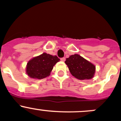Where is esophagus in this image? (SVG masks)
Returning a JSON list of instances; mask_svg holds the SVG:
<instances>
[{
  "instance_id": "obj_1",
  "label": "esophagus",
  "mask_w": 121,
  "mask_h": 121,
  "mask_svg": "<svg viewBox=\"0 0 121 121\" xmlns=\"http://www.w3.org/2000/svg\"><path fill=\"white\" fill-rule=\"evenodd\" d=\"M60 60L62 61V62H65V58H60Z\"/></svg>"
}]
</instances>
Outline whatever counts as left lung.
I'll return each instance as SVG.
<instances>
[{"instance_id":"8db88e82","label":"left lung","mask_w":121,"mask_h":121,"mask_svg":"<svg viewBox=\"0 0 121 121\" xmlns=\"http://www.w3.org/2000/svg\"><path fill=\"white\" fill-rule=\"evenodd\" d=\"M65 63L68 65L71 74L79 80L90 79L93 78L95 67L78 54L70 56Z\"/></svg>"}]
</instances>
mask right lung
Here are the masks:
<instances>
[{
  "mask_svg": "<svg viewBox=\"0 0 121 121\" xmlns=\"http://www.w3.org/2000/svg\"><path fill=\"white\" fill-rule=\"evenodd\" d=\"M60 59L56 56L43 53L28 62L26 72L31 78L43 79L50 74L53 66Z\"/></svg>",
  "mask_w": 121,
  "mask_h": 121,
  "instance_id": "obj_1",
  "label": "right lung"
}]
</instances>
